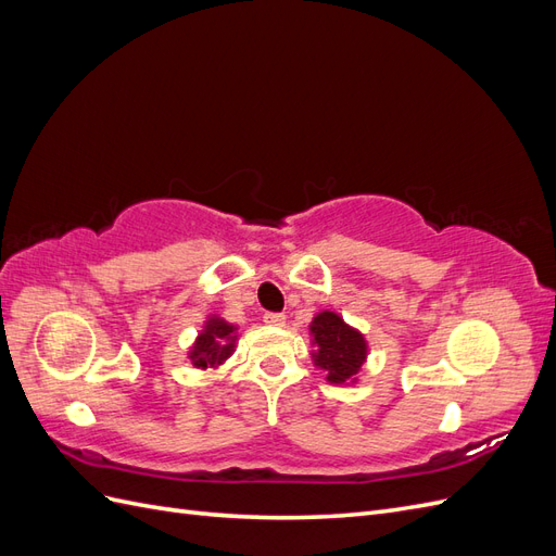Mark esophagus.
<instances>
[{
	"label": "esophagus",
	"instance_id": "esophagus-1",
	"mask_svg": "<svg viewBox=\"0 0 556 556\" xmlns=\"http://www.w3.org/2000/svg\"><path fill=\"white\" fill-rule=\"evenodd\" d=\"M264 325H268V327H282L285 325V315L282 313H266L264 315Z\"/></svg>",
	"mask_w": 556,
	"mask_h": 556
}]
</instances>
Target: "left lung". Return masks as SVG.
<instances>
[{"label": "left lung", "instance_id": "left-lung-1", "mask_svg": "<svg viewBox=\"0 0 556 556\" xmlns=\"http://www.w3.org/2000/svg\"><path fill=\"white\" fill-rule=\"evenodd\" d=\"M311 359L325 380L336 387H352L359 382V371L368 359L366 336L348 325L336 311H319L311 325Z\"/></svg>", "mask_w": 556, "mask_h": 556}]
</instances>
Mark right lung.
Segmentation results:
<instances>
[{"label":"right lung","mask_w":556,"mask_h":556,"mask_svg":"<svg viewBox=\"0 0 556 556\" xmlns=\"http://www.w3.org/2000/svg\"><path fill=\"white\" fill-rule=\"evenodd\" d=\"M239 343V325L227 323L220 315H206L197 339L188 350V359L199 371L220 368L237 350Z\"/></svg>","instance_id":"right-lung-1"}]
</instances>
